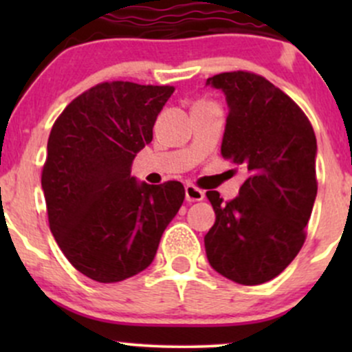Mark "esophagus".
<instances>
[{
    "instance_id": "34e87169",
    "label": "esophagus",
    "mask_w": 352,
    "mask_h": 352,
    "mask_svg": "<svg viewBox=\"0 0 352 352\" xmlns=\"http://www.w3.org/2000/svg\"><path fill=\"white\" fill-rule=\"evenodd\" d=\"M185 199H187V201H200L205 199V192L204 190L197 188L195 185L188 184L185 185Z\"/></svg>"
}]
</instances>
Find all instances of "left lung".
<instances>
[{"label":"left lung","mask_w":352,"mask_h":352,"mask_svg":"<svg viewBox=\"0 0 352 352\" xmlns=\"http://www.w3.org/2000/svg\"><path fill=\"white\" fill-rule=\"evenodd\" d=\"M227 96L221 155L248 172L238 197L207 192L215 223L205 235L212 268L240 285L276 278L300 253L318 192L316 135L301 107L263 76L207 79Z\"/></svg>","instance_id":"left-lung-1"}]
</instances>
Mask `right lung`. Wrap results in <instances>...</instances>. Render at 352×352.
Listing matches in <instances>:
<instances>
[{"label":"right lung","instance_id":"right-lung-1","mask_svg":"<svg viewBox=\"0 0 352 352\" xmlns=\"http://www.w3.org/2000/svg\"><path fill=\"white\" fill-rule=\"evenodd\" d=\"M173 86L100 82L67 104L51 129L41 185L50 228L78 272L99 283L147 268L185 199L180 182L137 184L135 153Z\"/></svg>","mask_w":352,"mask_h":352}]
</instances>
